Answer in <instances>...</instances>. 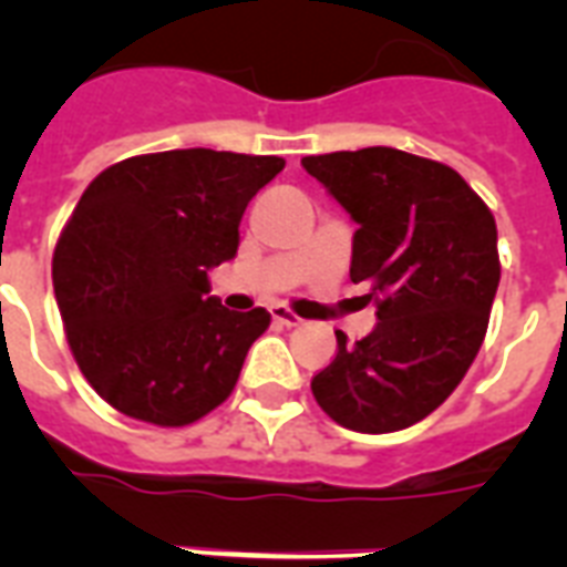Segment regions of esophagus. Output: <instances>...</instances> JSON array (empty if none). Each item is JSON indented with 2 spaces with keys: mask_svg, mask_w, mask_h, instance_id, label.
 I'll use <instances>...</instances> for the list:
<instances>
[{
  "mask_svg": "<svg viewBox=\"0 0 567 567\" xmlns=\"http://www.w3.org/2000/svg\"><path fill=\"white\" fill-rule=\"evenodd\" d=\"M270 318H274L279 327H300V318H297L291 309H285V306H274V309H270Z\"/></svg>",
  "mask_w": 567,
  "mask_h": 567,
  "instance_id": "esophagus-1",
  "label": "esophagus"
}]
</instances>
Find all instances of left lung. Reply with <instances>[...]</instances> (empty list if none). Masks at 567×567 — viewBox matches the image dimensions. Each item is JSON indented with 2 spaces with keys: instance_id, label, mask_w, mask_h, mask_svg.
Wrapping results in <instances>:
<instances>
[{
  "instance_id": "1",
  "label": "left lung",
  "mask_w": 567,
  "mask_h": 567,
  "mask_svg": "<svg viewBox=\"0 0 567 567\" xmlns=\"http://www.w3.org/2000/svg\"><path fill=\"white\" fill-rule=\"evenodd\" d=\"M302 167L359 223L350 279L368 285L379 318L355 344L336 332L311 394L347 430H405L456 391L483 347L501 285L494 214L453 167L391 146L306 155Z\"/></svg>"
}]
</instances>
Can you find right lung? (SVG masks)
Listing matches in <instances>:
<instances>
[{
    "label": "right lung",
    "mask_w": 567,
    "mask_h": 567,
    "mask_svg": "<svg viewBox=\"0 0 567 567\" xmlns=\"http://www.w3.org/2000/svg\"><path fill=\"white\" fill-rule=\"evenodd\" d=\"M279 155L171 150L132 155L84 188L52 256L70 353L120 414L188 426L235 391L265 309L208 297V270L238 252L247 203Z\"/></svg>",
    "instance_id": "right-lung-1"
}]
</instances>
